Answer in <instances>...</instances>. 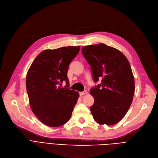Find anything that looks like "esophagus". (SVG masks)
<instances>
[{
    "label": "esophagus",
    "instance_id": "34e87169",
    "mask_svg": "<svg viewBox=\"0 0 158 158\" xmlns=\"http://www.w3.org/2000/svg\"><path fill=\"white\" fill-rule=\"evenodd\" d=\"M86 94H87V92H86V91H83V92H81L79 93L80 96H82V95H86Z\"/></svg>",
    "mask_w": 158,
    "mask_h": 158
}]
</instances>
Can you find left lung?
I'll return each instance as SVG.
<instances>
[{"label": "left lung", "mask_w": 158, "mask_h": 158, "mask_svg": "<svg viewBox=\"0 0 158 158\" xmlns=\"http://www.w3.org/2000/svg\"><path fill=\"white\" fill-rule=\"evenodd\" d=\"M91 66L93 79L101 83L91 88L94 103L90 107L94 120L112 126L129 110L135 94V79L129 61L118 49L104 44L82 47Z\"/></svg>", "instance_id": "1"}]
</instances>
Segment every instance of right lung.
<instances>
[{"label": "right lung", "mask_w": 158, "mask_h": 158, "mask_svg": "<svg viewBox=\"0 0 158 158\" xmlns=\"http://www.w3.org/2000/svg\"><path fill=\"white\" fill-rule=\"evenodd\" d=\"M80 47L69 46L40 52L32 63L26 77V89L31 108L45 125L59 127L67 122L79 98L69 89V66ZM63 81L66 86H58Z\"/></svg>", "instance_id": "add662e5"}]
</instances>
